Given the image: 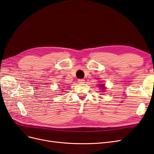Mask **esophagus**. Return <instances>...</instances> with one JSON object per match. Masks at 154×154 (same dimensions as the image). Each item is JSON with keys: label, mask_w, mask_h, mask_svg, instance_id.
I'll use <instances>...</instances> for the list:
<instances>
[{"label": "esophagus", "mask_w": 154, "mask_h": 154, "mask_svg": "<svg viewBox=\"0 0 154 154\" xmlns=\"http://www.w3.org/2000/svg\"><path fill=\"white\" fill-rule=\"evenodd\" d=\"M78 81V83H83L85 82V80H83V79H79Z\"/></svg>", "instance_id": "obj_1"}]
</instances>
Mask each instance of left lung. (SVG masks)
<instances>
[{
    "label": "left lung",
    "instance_id": "left-lung-1",
    "mask_svg": "<svg viewBox=\"0 0 154 154\" xmlns=\"http://www.w3.org/2000/svg\"><path fill=\"white\" fill-rule=\"evenodd\" d=\"M100 87H101V90H103V89H105V84H101V85H99Z\"/></svg>",
    "mask_w": 154,
    "mask_h": 154
}]
</instances>
